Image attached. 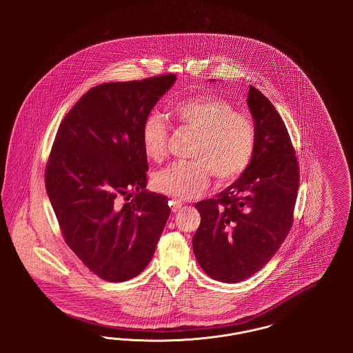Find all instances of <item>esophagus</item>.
Wrapping results in <instances>:
<instances>
[{"mask_svg":"<svg viewBox=\"0 0 353 353\" xmlns=\"http://www.w3.org/2000/svg\"><path fill=\"white\" fill-rule=\"evenodd\" d=\"M169 205H170V208H172V210H173V212H177V210H180V209H181L183 202L180 201V200L173 199V200H170V201H169Z\"/></svg>","mask_w":353,"mask_h":353,"instance_id":"1","label":"esophagus"}]
</instances>
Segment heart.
Listing matches in <instances>:
<instances>
[{
    "mask_svg": "<svg viewBox=\"0 0 353 353\" xmlns=\"http://www.w3.org/2000/svg\"><path fill=\"white\" fill-rule=\"evenodd\" d=\"M173 121L193 131L190 156L194 160L176 161L154 174L157 190L179 199H190L206 188L213 176L219 183H233L252 164L258 130L252 119L236 112L226 99L200 94L176 101L170 108ZM169 124L157 112H150L141 125V147L151 161H161L167 153Z\"/></svg>",
    "mask_w": 353,
    "mask_h": 353,
    "instance_id": "heart-1",
    "label": "heart"
}]
</instances>
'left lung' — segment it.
Instances as JSON below:
<instances>
[{"label": "left lung", "instance_id": "left-lung-1", "mask_svg": "<svg viewBox=\"0 0 353 353\" xmlns=\"http://www.w3.org/2000/svg\"><path fill=\"white\" fill-rule=\"evenodd\" d=\"M248 104L258 144L246 172L214 199L197 202L200 226L193 252L213 279L236 283L262 269L294 222L299 165L285 123L272 103L250 85Z\"/></svg>", "mask_w": 353, "mask_h": 353}]
</instances>
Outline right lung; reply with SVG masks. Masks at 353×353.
Masks as SVG:
<instances>
[{"instance_id": "1", "label": "right lung", "mask_w": 353, "mask_h": 353, "mask_svg": "<svg viewBox=\"0 0 353 353\" xmlns=\"http://www.w3.org/2000/svg\"><path fill=\"white\" fill-rule=\"evenodd\" d=\"M174 81V74H163L92 87L52 143L45 184L59 229L103 281L124 282L145 269L168 221V199L144 190L148 161L140 134Z\"/></svg>"}]
</instances>
